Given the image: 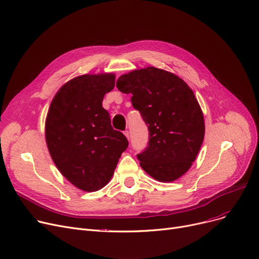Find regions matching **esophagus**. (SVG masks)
<instances>
[{"mask_svg": "<svg viewBox=\"0 0 259 259\" xmlns=\"http://www.w3.org/2000/svg\"><path fill=\"white\" fill-rule=\"evenodd\" d=\"M124 134H125V137L129 140V131H128V130H125V131H124Z\"/></svg>", "mask_w": 259, "mask_h": 259, "instance_id": "obj_1", "label": "esophagus"}]
</instances>
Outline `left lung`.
<instances>
[{"label":"left lung","instance_id":"8db88e82","mask_svg":"<svg viewBox=\"0 0 259 259\" xmlns=\"http://www.w3.org/2000/svg\"><path fill=\"white\" fill-rule=\"evenodd\" d=\"M116 87L148 125L149 142L138 154L141 167L158 182H173L195 160L205 137V120L195 95L171 72L147 67L120 75Z\"/></svg>","mask_w":259,"mask_h":259}]
</instances>
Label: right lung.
Wrapping results in <instances>:
<instances>
[{
	"label": "right lung",
	"instance_id": "obj_1",
	"mask_svg": "<svg viewBox=\"0 0 259 259\" xmlns=\"http://www.w3.org/2000/svg\"><path fill=\"white\" fill-rule=\"evenodd\" d=\"M114 84L113 73L76 76L54 95L47 113L45 135L52 160L83 191H98L109 183L129 145L112 128L102 105Z\"/></svg>",
	"mask_w": 259,
	"mask_h": 259
}]
</instances>
